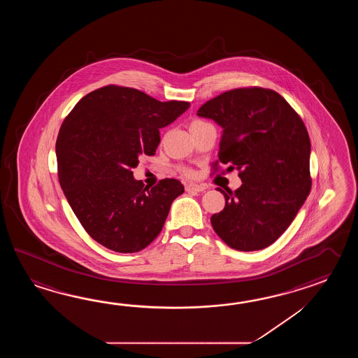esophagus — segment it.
<instances>
[{
	"label": "esophagus",
	"instance_id": "34e87169",
	"mask_svg": "<svg viewBox=\"0 0 358 358\" xmlns=\"http://www.w3.org/2000/svg\"><path fill=\"white\" fill-rule=\"evenodd\" d=\"M187 192H193V193H199V192H203L206 190L205 185L202 184H196V182H190L187 187H185Z\"/></svg>",
	"mask_w": 358,
	"mask_h": 358
}]
</instances>
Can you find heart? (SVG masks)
Instances as JSON below:
<instances>
[{"mask_svg": "<svg viewBox=\"0 0 358 358\" xmlns=\"http://www.w3.org/2000/svg\"><path fill=\"white\" fill-rule=\"evenodd\" d=\"M185 174H187V176H192V171H190V170H185Z\"/></svg>", "mask_w": 358, "mask_h": 358, "instance_id": "b5f03b06", "label": "heart"}]
</instances>
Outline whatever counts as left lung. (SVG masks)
I'll return each mask as SVG.
<instances>
[{
    "mask_svg": "<svg viewBox=\"0 0 358 358\" xmlns=\"http://www.w3.org/2000/svg\"><path fill=\"white\" fill-rule=\"evenodd\" d=\"M197 115L222 128L219 160L233 165L243 182L236 192L217 188L225 207L211 216L215 233L236 251L266 248L311 190V142L303 122L279 93L257 87L225 92Z\"/></svg>",
    "mask_w": 358,
    "mask_h": 358,
    "instance_id": "obj_1",
    "label": "left lung"
}]
</instances>
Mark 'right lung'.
<instances>
[{
    "label": "right lung",
    "mask_w": 358,
    "mask_h": 358,
    "mask_svg": "<svg viewBox=\"0 0 358 358\" xmlns=\"http://www.w3.org/2000/svg\"><path fill=\"white\" fill-rule=\"evenodd\" d=\"M189 102H160L143 92L107 85L80 99L56 141L59 179L87 233L108 250L133 253L160 234L173 201L184 192L176 179L153 188L136 180L139 156H153L160 129Z\"/></svg>",
    "instance_id": "add662e5"
}]
</instances>
